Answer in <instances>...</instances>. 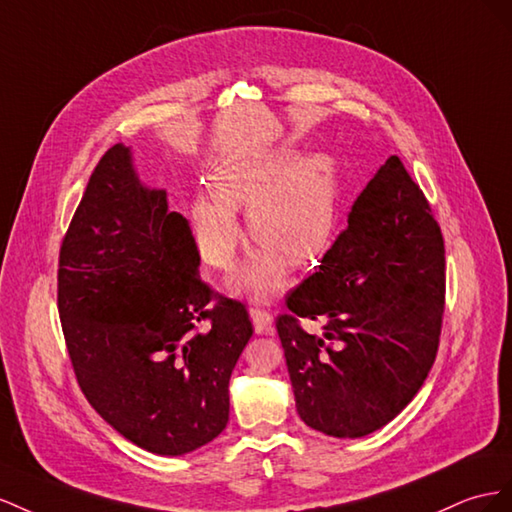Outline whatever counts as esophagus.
Listing matches in <instances>:
<instances>
[{"instance_id": "obj_1", "label": "esophagus", "mask_w": 512, "mask_h": 512, "mask_svg": "<svg viewBox=\"0 0 512 512\" xmlns=\"http://www.w3.org/2000/svg\"><path fill=\"white\" fill-rule=\"evenodd\" d=\"M248 313H251V319H253V326L257 332H268L270 326H272V313L261 309L259 304H251V309H248Z\"/></svg>"}]
</instances>
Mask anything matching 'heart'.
<instances>
[{"instance_id": "heart-1", "label": "heart", "mask_w": 512, "mask_h": 512, "mask_svg": "<svg viewBox=\"0 0 512 512\" xmlns=\"http://www.w3.org/2000/svg\"><path fill=\"white\" fill-rule=\"evenodd\" d=\"M216 195H197L188 208L201 257L231 264L242 244L233 210H246L248 231L261 248L231 274V287L268 294L281 287L285 261L309 266L324 255L337 227L339 180L328 154L296 158L291 152L229 160L214 175Z\"/></svg>"}]
</instances>
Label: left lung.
<instances>
[{
  "mask_svg": "<svg viewBox=\"0 0 512 512\" xmlns=\"http://www.w3.org/2000/svg\"><path fill=\"white\" fill-rule=\"evenodd\" d=\"M347 225L276 317L298 414L332 437L382 429L416 397L446 294L442 229L399 156L379 167ZM302 318L322 332L304 331Z\"/></svg>",
  "mask_w": 512,
  "mask_h": 512,
  "instance_id": "1",
  "label": "left lung"
}]
</instances>
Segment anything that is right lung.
Returning <instances> with one entry per match:
<instances>
[{
    "label": "right lung",
    "instance_id": "right-lung-1",
    "mask_svg": "<svg viewBox=\"0 0 512 512\" xmlns=\"http://www.w3.org/2000/svg\"><path fill=\"white\" fill-rule=\"evenodd\" d=\"M197 268L191 225L113 145L62 240L57 311L85 399L156 455H186L227 427L229 377L253 334L244 302Z\"/></svg>",
    "mask_w": 512,
    "mask_h": 512
}]
</instances>
